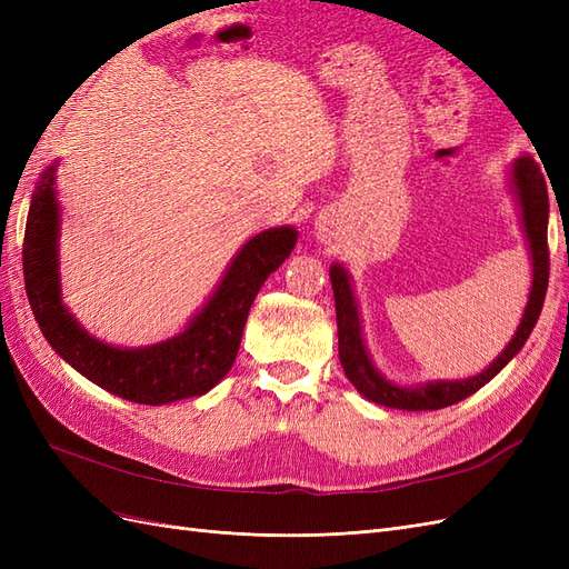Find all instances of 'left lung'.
I'll return each instance as SVG.
<instances>
[{
  "label": "left lung",
  "instance_id": "8db88e82",
  "mask_svg": "<svg viewBox=\"0 0 569 569\" xmlns=\"http://www.w3.org/2000/svg\"><path fill=\"white\" fill-rule=\"evenodd\" d=\"M512 187L520 201V216H522V230L527 237V247L531 256V291L529 301L522 313L520 327L515 337L508 341V347L501 351L493 363L481 370L468 380H437L425 382L416 387H401L389 382L387 377L372 366L368 356L366 341H363V327H360L358 303L353 297V287L349 270H343L339 263L330 268V280L335 289V306H337V335H339V360L341 368L347 372L349 382L366 396L368 401H375L387 408L399 410H439L446 406H453L462 399H468L470 393L491 382L493 377L501 372L512 356L518 353L525 341L529 339L533 325H537L541 316V306L546 299L548 289V189L546 178L541 173L539 163L531 157H520L512 163Z\"/></svg>",
  "mask_w": 569,
  "mask_h": 569
}]
</instances>
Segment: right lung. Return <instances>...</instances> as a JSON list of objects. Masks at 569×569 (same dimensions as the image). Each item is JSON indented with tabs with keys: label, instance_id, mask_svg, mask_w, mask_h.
Segmentation results:
<instances>
[{
	"label": "right lung",
	"instance_id": "obj_1",
	"mask_svg": "<svg viewBox=\"0 0 569 569\" xmlns=\"http://www.w3.org/2000/svg\"><path fill=\"white\" fill-rule=\"evenodd\" d=\"M54 184L57 161L44 168L32 192L23 239L28 301L51 349L90 382L132 403L163 406L211 391L230 372L249 308L268 274L295 249L297 230L282 226L251 237L184 332L144 349H118L84 332L61 303Z\"/></svg>",
	"mask_w": 569,
	"mask_h": 569
}]
</instances>
